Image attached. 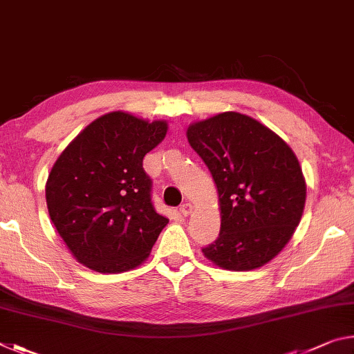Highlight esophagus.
Instances as JSON below:
<instances>
[{
    "label": "esophagus",
    "instance_id": "obj_1",
    "mask_svg": "<svg viewBox=\"0 0 354 354\" xmlns=\"http://www.w3.org/2000/svg\"><path fill=\"white\" fill-rule=\"evenodd\" d=\"M179 212H181V215H184V217H187V215L192 214V205L190 203H184V205H181V207H179Z\"/></svg>",
    "mask_w": 354,
    "mask_h": 354
}]
</instances>
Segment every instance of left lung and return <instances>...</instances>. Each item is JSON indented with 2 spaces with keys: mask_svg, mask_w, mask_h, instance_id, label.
<instances>
[{
  "mask_svg": "<svg viewBox=\"0 0 354 354\" xmlns=\"http://www.w3.org/2000/svg\"><path fill=\"white\" fill-rule=\"evenodd\" d=\"M185 134L218 192L220 234L203 254L232 272L266 266L289 243L306 203L295 153L270 128L239 112L192 123Z\"/></svg>",
  "mask_w": 354,
  "mask_h": 354,
  "instance_id": "obj_1",
  "label": "left lung"
}]
</instances>
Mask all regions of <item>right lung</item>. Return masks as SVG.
Returning a JSON list of instances; mask_svg holds the SVG:
<instances>
[{
    "instance_id": "1",
    "label": "right lung",
    "mask_w": 354,
    "mask_h": 354,
    "mask_svg": "<svg viewBox=\"0 0 354 354\" xmlns=\"http://www.w3.org/2000/svg\"><path fill=\"white\" fill-rule=\"evenodd\" d=\"M165 120L113 111L87 124L48 175L53 225L77 262L100 273L133 270L169 220L154 211L145 154L164 140Z\"/></svg>"
}]
</instances>
